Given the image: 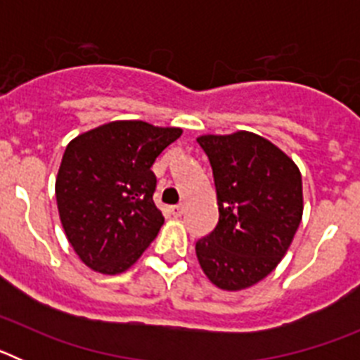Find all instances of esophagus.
<instances>
[{
	"label": "esophagus",
	"instance_id": "1",
	"mask_svg": "<svg viewBox=\"0 0 360 360\" xmlns=\"http://www.w3.org/2000/svg\"><path fill=\"white\" fill-rule=\"evenodd\" d=\"M169 212L174 216V218H180V216L184 214V207L182 205H173V207L169 209Z\"/></svg>",
	"mask_w": 360,
	"mask_h": 360
}]
</instances>
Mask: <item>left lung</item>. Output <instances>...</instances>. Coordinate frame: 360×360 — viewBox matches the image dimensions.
Returning a JSON list of instances; mask_svg holds the SVG:
<instances>
[{
	"instance_id": "left-lung-1",
	"label": "left lung",
	"mask_w": 360,
	"mask_h": 360,
	"mask_svg": "<svg viewBox=\"0 0 360 360\" xmlns=\"http://www.w3.org/2000/svg\"><path fill=\"white\" fill-rule=\"evenodd\" d=\"M212 167L219 219L196 243L203 274L227 292L252 287L279 265L303 218L295 162L250 131L196 139Z\"/></svg>"
}]
</instances>
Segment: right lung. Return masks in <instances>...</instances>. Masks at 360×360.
Returning a JSON list of instances; mask_svg holds the SVG:
<instances>
[{"label": "right lung", "instance_id": "right-lung-1", "mask_svg": "<svg viewBox=\"0 0 360 360\" xmlns=\"http://www.w3.org/2000/svg\"><path fill=\"white\" fill-rule=\"evenodd\" d=\"M180 128L113 120L66 146L56 178L57 211L72 249L98 274H122L164 225L153 202L157 157Z\"/></svg>", "mask_w": 360, "mask_h": 360}]
</instances>
